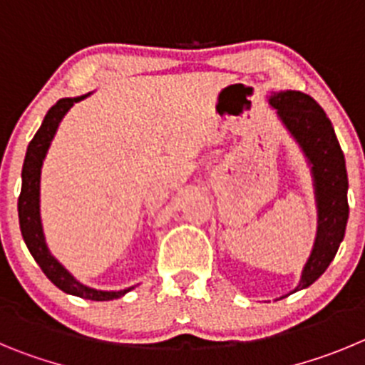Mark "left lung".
I'll use <instances>...</instances> for the list:
<instances>
[{
    "label": "left lung",
    "instance_id": "1",
    "mask_svg": "<svg viewBox=\"0 0 365 365\" xmlns=\"http://www.w3.org/2000/svg\"><path fill=\"white\" fill-rule=\"evenodd\" d=\"M269 105L277 110V116L302 149L313 176L318 216L317 238L300 282L291 291L297 293L309 287L326 272L346 235L349 218L346 158L329 118L313 98L300 91H280L271 93ZM285 297L287 294L280 298Z\"/></svg>",
    "mask_w": 365,
    "mask_h": 365
}]
</instances>
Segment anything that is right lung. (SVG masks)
<instances>
[{"label": "right lung", "instance_id": "obj_1", "mask_svg": "<svg viewBox=\"0 0 365 365\" xmlns=\"http://www.w3.org/2000/svg\"><path fill=\"white\" fill-rule=\"evenodd\" d=\"M91 96V93L83 94V96L76 98H61L54 107L48 109L45 114L43 123L34 134L32 142L29 143L27 154H25V162H23L21 170V195L18 198V216H19V229H21V236L27 244L29 251L34 256V260L41 267V271L47 274L48 280L60 287L63 293L74 294V297L87 298V300H114V298H121L134 287L120 289V291H101V289L88 287V285L81 284L80 280L72 277L71 272L56 260V256L52 255L51 249L47 245L43 232V223H41V212H39V183H41V167H43V160L48 153L52 140L56 136V130L60 127L61 120L65 114L68 113L72 105L78 101L85 100Z\"/></svg>", "mask_w": 365, "mask_h": 365}]
</instances>
